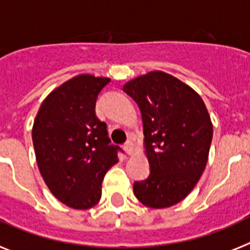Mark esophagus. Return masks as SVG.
I'll use <instances>...</instances> for the list:
<instances>
[{"instance_id": "obj_1", "label": "esophagus", "mask_w": 250, "mask_h": 250, "mask_svg": "<svg viewBox=\"0 0 250 250\" xmlns=\"http://www.w3.org/2000/svg\"><path fill=\"white\" fill-rule=\"evenodd\" d=\"M133 148H134V144L131 140H127L126 143L124 144V149L126 150L127 154H131L133 153Z\"/></svg>"}]
</instances>
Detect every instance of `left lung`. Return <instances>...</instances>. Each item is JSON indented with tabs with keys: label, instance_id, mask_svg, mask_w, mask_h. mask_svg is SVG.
Segmentation results:
<instances>
[{
	"label": "left lung",
	"instance_id": "left-lung-1",
	"mask_svg": "<svg viewBox=\"0 0 250 250\" xmlns=\"http://www.w3.org/2000/svg\"><path fill=\"white\" fill-rule=\"evenodd\" d=\"M123 89L139 106L149 162L134 194L147 207H171L193 190L207 165L211 117L199 94L170 74L152 71Z\"/></svg>",
	"mask_w": 250,
	"mask_h": 250
}]
</instances>
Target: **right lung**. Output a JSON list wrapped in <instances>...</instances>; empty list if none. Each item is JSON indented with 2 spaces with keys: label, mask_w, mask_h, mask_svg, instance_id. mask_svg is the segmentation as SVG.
I'll use <instances>...</instances> for the list:
<instances>
[{
  "label": "right lung",
  "mask_w": 250,
  "mask_h": 250,
  "mask_svg": "<svg viewBox=\"0 0 250 250\" xmlns=\"http://www.w3.org/2000/svg\"><path fill=\"white\" fill-rule=\"evenodd\" d=\"M107 78L79 75L53 90L41 104L32 138L38 168L60 202L75 209L96 206L102 181L117 162L106 123L96 116V101Z\"/></svg>",
  "instance_id": "add662e5"
}]
</instances>
